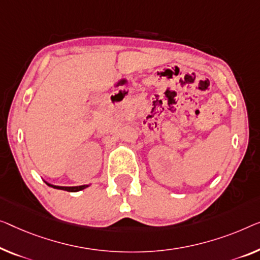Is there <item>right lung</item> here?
Masks as SVG:
<instances>
[{"label":"right lung","instance_id":"add662e5","mask_svg":"<svg viewBox=\"0 0 260 260\" xmlns=\"http://www.w3.org/2000/svg\"><path fill=\"white\" fill-rule=\"evenodd\" d=\"M49 185V187H52L55 189H61V190H67V191H71V192H76V191H79V190H83V189H85L86 187H88V185H79V187H58V185H52L50 183H46Z\"/></svg>","mask_w":260,"mask_h":260}]
</instances>
